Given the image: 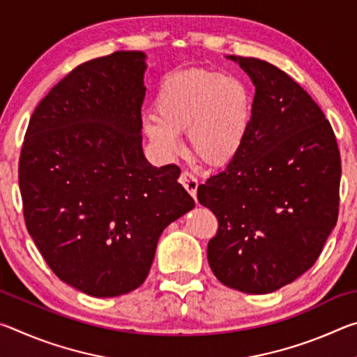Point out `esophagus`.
Listing matches in <instances>:
<instances>
[{"mask_svg": "<svg viewBox=\"0 0 357 357\" xmlns=\"http://www.w3.org/2000/svg\"><path fill=\"white\" fill-rule=\"evenodd\" d=\"M179 183L185 187V190L190 193L193 198H197V187H198V179L193 176L190 172L184 170L179 174Z\"/></svg>", "mask_w": 357, "mask_h": 357, "instance_id": "34e87169", "label": "esophagus"}]
</instances>
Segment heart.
<instances>
[{
  "label": "heart",
  "instance_id": "1",
  "mask_svg": "<svg viewBox=\"0 0 357 357\" xmlns=\"http://www.w3.org/2000/svg\"><path fill=\"white\" fill-rule=\"evenodd\" d=\"M155 113L143 116L144 134L164 157L179 153V132L208 165L231 162L243 148L252 118L249 89L236 77L206 69L178 72L162 83Z\"/></svg>",
  "mask_w": 357,
  "mask_h": 357
}]
</instances>
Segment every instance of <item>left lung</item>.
<instances>
[{"mask_svg": "<svg viewBox=\"0 0 357 357\" xmlns=\"http://www.w3.org/2000/svg\"><path fill=\"white\" fill-rule=\"evenodd\" d=\"M255 84L238 155L198 187L219 220L208 261L223 285L273 293L310 269L334 229L342 162L324 113L299 83L263 59L229 56Z\"/></svg>", "mask_w": 357, "mask_h": 357, "instance_id": "left-lung-1", "label": "left lung"}]
</instances>
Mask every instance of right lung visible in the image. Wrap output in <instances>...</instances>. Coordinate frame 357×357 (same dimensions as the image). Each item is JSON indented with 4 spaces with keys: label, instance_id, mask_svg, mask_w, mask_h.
<instances>
[{
    "label": "right lung",
    "instance_id": "right-lung-1",
    "mask_svg": "<svg viewBox=\"0 0 357 357\" xmlns=\"http://www.w3.org/2000/svg\"><path fill=\"white\" fill-rule=\"evenodd\" d=\"M144 53L70 70L29 119L19 160L23 217L58 279L94 298L142 285L165 227L195 206L142 148Z\"/></svg>",
    "mask_w": 357,
    "mask_h": 357
}]
</instances>
